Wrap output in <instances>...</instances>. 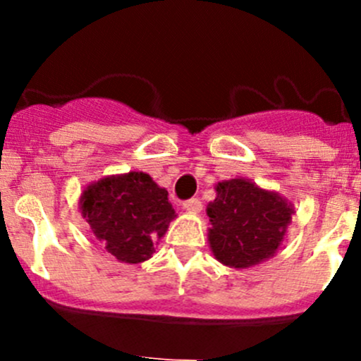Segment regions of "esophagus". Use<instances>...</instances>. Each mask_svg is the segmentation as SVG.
I'll use <instances>...</instances> for the list:
<instances>
[{"label":"esophagus","instance_id":"esophagus-1","mask_svg":"<svg viewBox=\"0 0 361 361\" xmlns=\"http://www.w3.org/2000/svg\"><path fill=\"white\" fill-rule=\"evenodd\" d=\"M183 207L188 211V213H201L202 211V202L199 199H188V201L183 202Z\"/></svg>","mask_w":361,"mask_h":361}]
</instances>
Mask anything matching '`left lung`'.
I'll return each mask as SVG.
<instances>
[{"label": "left lung", "mask_w": 361, "mask_h": 361, "mask_svg": "<svg viewBox=\"0 0 361 361\" xmlns=\"http://www.w3.org/2000/svg\"><path fill=\"white\" fill-rule=\"evenodd\" d=\"M214 190L216 197L206 207L213 257L238 271L274 257L292 224L293 204L246 178L218 181Z\"/></svg>", "instance_id": "8db88e82"}]
</instances>
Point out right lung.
Instances as JSON below:
<instances>
[{
  "mask_svg": "<svg viewBox=\"0 0 361 361\" xmlns=\"http://www.w3.org/2000/svg\"><path fill=\"white\" fill-rule=\"evenodd\" d=\"M80 213L104 250L123 264L152 258L157 245L178 216L150 174L129 171L92 181L80 194Z\"/></svg>",
  "mask_w": 361,
  "mask_h": 361,
  "instance_id": "obj_1",
  "label": "right lung"
}]
</instances>
